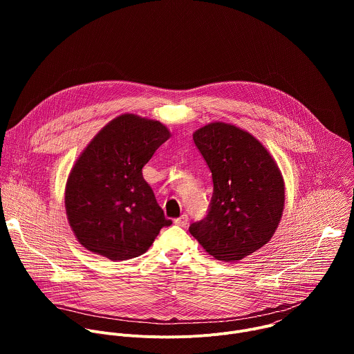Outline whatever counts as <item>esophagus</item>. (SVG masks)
I'll use <instances>...</instances> for the list:
<instances>
[{"label":"esophagus","mask_w":354,"mask_h":354,"mask_svg":"<svg viewBox=\"0 0 354 354\" xmlns=\"http://www.w3.org/2000/svg\"><path fill=\"white\" fill-rule=\"evenodd\" d=\"M175 224H176V225H179V227L186 228V227H187V224H189V218H187V216H186V214L180 216L179 218H176V220H175Z\"/></svg>","instance_id":"esophagus-1"}]
</instances>
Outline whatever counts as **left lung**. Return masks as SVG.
Listing matches in <instances>:
<instances>
[{
  "label": "left lung",
  "mask_w": 354,
  "mask_h": 354,
  "mask_svg": "<svg viewBox=\"0 0 354 354\" xmlns=\"http://www.w3.org/2000/svg\"><path fill=\"white\" fill-rule=\"evenodd\" d=\"M213 176L209 214L190 234L217 261L236 262L266 245L284 210V180L265 145L235 124L213 122L193 133Z\"/></svg>",
  "instance_id": "8db88e82"
}]
</instances>
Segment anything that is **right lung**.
Masks as SVG:
<instances>
[{
    "mask_svg": "<svg viewBox=\"0 0 354 354\" xmlns=\"http://www.w3.org/2000/svg\"><path fill=\"white\" fill-rule=\"evenodd\" d=\"M169 137L161 122L124 113L85 147L64 193L68 224L85 249L127 261L142 255L172 224L142 178V167Z\"/></svg>",
    "mask_w": 354,
    "mask_h": 354,
    "instance_id": "right-lung-1",
    "label": "right lung"
}]
</instances>
